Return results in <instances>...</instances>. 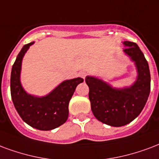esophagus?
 I'll list each match as a JSON object with an SVG mask.
<instances>
[{"label":"esophagus","instance_id":"34e87169","mask_svg":"<svg viewBox=\"0 0 159 159\" xmlns=\"http://www.w3.org/2000/svg\"><path fill=\"white\" fill-rule=\"evenodd\" d=\"M79 76H81V77H83V79H85L86 76H87V73H86L85 71H80Z\"/></svg>","mask_w":159,"mask_h":159}]
</instances>
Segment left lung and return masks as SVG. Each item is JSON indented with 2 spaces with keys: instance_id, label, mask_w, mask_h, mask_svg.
<instances>
[{
  "instance_id": "left-lung-1",
  "label": "left lung",
  "mask_w": 159,
  "mask_h": 159,
  "mask_svg": "<svg viewBox=\"0 0 159 159\" xmlns=\"http://www.w3.org/2000/svg\"><path fill=\"white\" fill-rule=\"evenodd\" d=\"M124 52L136 65L137 77L130 87L112 88L94 76H86L91 109L97 120L110 126H123L139 116L148 98L151 76L148 63L136 43L125 41Z\"/></svg>"
}]
</instances>
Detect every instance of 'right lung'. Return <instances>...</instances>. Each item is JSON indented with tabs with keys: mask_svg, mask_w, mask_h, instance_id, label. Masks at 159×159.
I'll list each match as a JSON object with an SVG mask.
<instances>
[{
	"mask_svg": "<svg viewBox=\"0 0 159 159\" xmlns=\"http://www.w3.org/2000/svg\"><path fill=\"white\" fill-rule=\"evenodd\" d=\"M34 42L22 48L14 62L11 73V95L20 117L32 127L40 130H50L59 127L66 121L68 105L76 86L83 83L81 77L66 80L49 94L36 97L27 93L20 81L23 58Z\"/></svg>",
	"mask_w": 159,
	"mask_h": 159,
	"instance_id": "obj_1",
	"label": "right lung"
}]
</instances>
